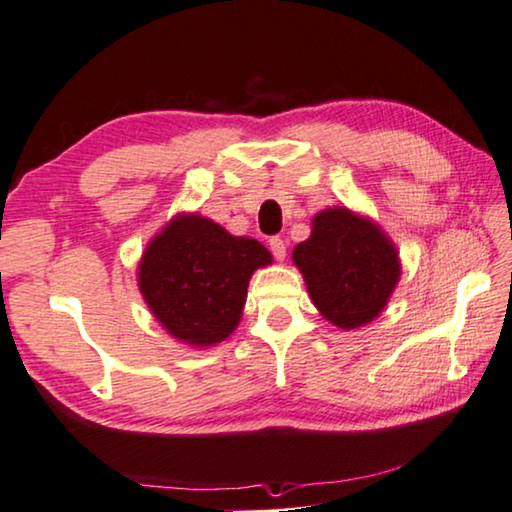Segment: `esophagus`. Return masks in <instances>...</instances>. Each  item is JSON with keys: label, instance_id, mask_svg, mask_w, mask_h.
Returning a JSON list of instances; mask_svg holds the SVG:
<instances>
[{"label": "esophagus", "instance_id": "1", "mask_svg": "<svg viewBox=\"0 0 512 512\" xmlns=\"http://www.w3.org/2000/svg\"><path fill=\"white\" fill-rule=\"evenodd\" d=\"M269 248H271V253H273L275 259H278V262H282V259L287 257V246H285V241H282L280 237H271L269 239Z\"/></svg>", "mask_w": 512, "mask_h": 512}]
</instances>
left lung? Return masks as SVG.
Instances as JSON below:
<instances>
[{"mask_svg": "<svg viewBox=\"0 0 512 512\" xmlns=\"http://www.w3.org/2000/svg\"><path fill=\"white\" fill-rule=\"evenodd\" d=\"M291 257L316 310L342 330L376 319L401 278L392 239L371 218L346 207L316 214L310 239L300 241Z\"/></svg>", "mask_w": 512, "mask_h": 512, "instance_id": "1", "label": "left lung"}]
</instances>
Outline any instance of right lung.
<instances>
[{"instance_id": "right-lung-1", "label": "right lung", "mask_w": 512, "mask_h": 512, "mask_svg": "<svg viewBox=\"0 0 512 512\" xmlns=\"http://www.w3.org/2000/svg\"><path fill=\"white\" fill-rule=\"evenodd\" d=\"M271 262L259 241L232 237L200 214H180L145 248L139 289L170 337L214 346L239 326L250 275Z\"/></svg>"}]
</instances>
